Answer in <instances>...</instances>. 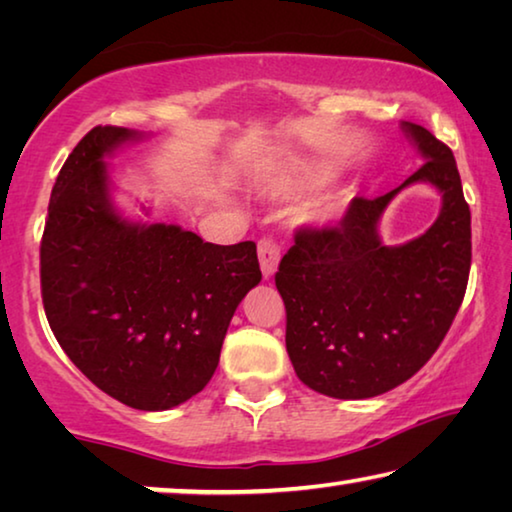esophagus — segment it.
<instances>
[{"instance_id":"obj_1","label":"esophagus","mask_w":512,"mask_h":512,"mask_svg":"<svg viewBox=\"0 0 512 512\" xmlns=\"http://www.w3.org/2000/svg\"><path fill=\"white\" fill-rule=\"evenodd\" d=\"M257 255H259V266H262L264 280H271L277 271V264H280V248L273 239H259L257 244Z\"/></svg>"}]
</instances>
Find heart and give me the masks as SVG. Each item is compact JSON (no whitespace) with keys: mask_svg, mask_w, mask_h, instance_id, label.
Segmentation results:
<instances>
[{"mask_svg":"<svg viewBox=\"0 0 512 512\" xmlns=\"http://www.w3.org/2000/svg\"><path fill=\"white\" fill-rule=\"evenodd\" d=\"M307 187H309L307 180L280 178V180H275V183L271 185V189H268V192H271L273 196L287 198V196H293V194H300L302 189H307ZM341 210H343L341 198L329 196V198H325V201H320V203H316L314 207H311L309 219L316 221V223H327V221H334L336 216L341 214Z\"/></svg>","mask_w":512,"mask_h":512,"instance_id":"1","label":"heart"}]
</instances>
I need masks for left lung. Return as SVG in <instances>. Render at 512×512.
<instances>
[{
  "label": "left lung",
  "instance_id": "1",
  "mask_svg": "<svg viewBox=\"0 0 512 512\" xmlns=\"http://www.w3.org/2000/svg\"><path fill=\"white\" fill-rule=\"evenodd\" d=\"M402 128L427 162L393 192L354 198L339 223L298 228L275 273L293 370L336 400H366L411 379L443 343L470 277V205L454 153L427 128ZM413 182L444 196L439 219L418 240L384 247L380 214Z\"/></svg>",
  "mask_w": 512,
  "mask_h": 512
}]
</instances>
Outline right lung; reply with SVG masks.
I'll return each instance as SVG.
<instances>
[{
	"instance_id": "1",
	"label": "right lung",
	"mask_w": 512,
	"mask_h": 512,
	"mask_svg": "<svg viewBox=\"0 0 512 512\" xmlns=\"http://www.w3.org/2000/svg\"><path fill=\"white\" fill-rule=\"evenodd\" d=\"M140 133L94 126L51 189L40 241L42 305L60 348L103 393L164 411L201 393L239 302L262 280L255 241L121 219L106 155Z\"/></svg>"
}]
</instances>
